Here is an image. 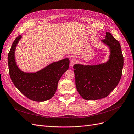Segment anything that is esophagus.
<instances>
[{
  "label": "esophagus",
  "mask_w": 134,
  "mask_h": 134,
  "mask_svg": "<svg viewBox=\"0 0 134 134\" xmlns=\"http://www.w3.org/2000/svg\"><path fill=\"white\" fill-rule=\"evenodd\" d=\"M77 62V60L76 59H72L70 61V67H72Z\"/></svg>",
  "instance_id": "34e87169"
}]
</instances>
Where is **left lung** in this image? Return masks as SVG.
Instances as JSON below:
<instances>
[{
  "instance_id": "8db88e82",
  "label": "left lung",
  "mask_w": 134,
  "mask_h": 134,
  "mask_svg": "<svg viewBox=\"0 0 134 134\" xmlns=\"http://www.w3.org/2000/svg\"><path fill=\"white\" fill-rule=\"evenodd\" d=\"M102 41L110 49L107 62L97 65L75 64L73 66L76 88L84 99L95 100L105 98L121 79L124 57L120 43L108 32Z\"/></svg>"
}]
</instances>
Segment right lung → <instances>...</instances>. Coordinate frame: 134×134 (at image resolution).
<instances>
[{"label": "right lung", "instance_id": "add662e5", "mask_svg": "<svg viewBox=\"0 0 134 134\" xmlns=\"http://www.w3.org/2000/svg\"><path fill=\"white\" fill-rule=\"evenodd\" d=\"M21 36H18L13 43L8 56L9 75L19 91L30 99L36 102L48 100L54 96L58 82L69 68L70 60L64 58L54 62L35 73L21 71L16 65L15 51Z\"/></svg>", "mask_w": 134, "mask_h": 134}]
</instances>
